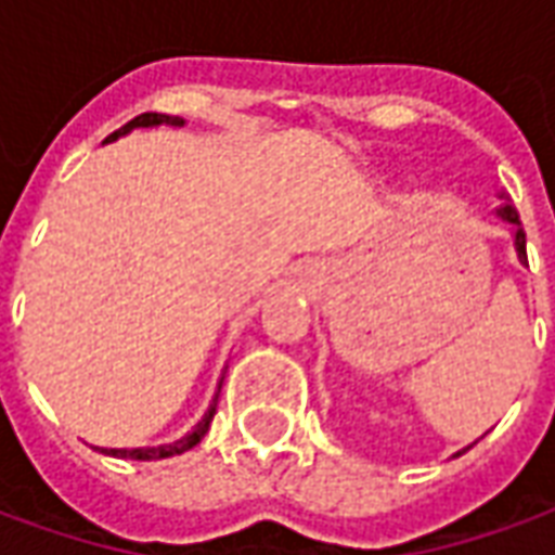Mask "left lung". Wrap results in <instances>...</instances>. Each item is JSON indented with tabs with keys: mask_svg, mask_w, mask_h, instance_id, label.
Segmentation results:
<instances>
[{
	"mask_svg": "<svg viewBox=\"0 0 555 555\" xmlns=\"http://www.w3.org/2000/svg\"><path fill=\"white\" fill-rule=\"evenodd\" d=\"M496 214H500L502 219H508V222H514V225H517V231H514V246H517V258H520V261H526V231L520 229V217H517V210H514L512 205H502Z\"/></svg>",
	"mask_w": 555,
	"mask_h": 555,
	"instance_id": "left-lung-1",
	"label": "left lung"
}]
</instances>
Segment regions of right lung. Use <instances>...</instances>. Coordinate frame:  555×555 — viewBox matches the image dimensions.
Instances as JSON below:
<instances>
[{
    "instance_id": "add662e5",
    "label": "right lung",
    "mask_w": 555,
    "mask_h": 555,
    "mask_svg": "<svg viewBox=\"0 0 555 555\" xmlns=\"http://www.w3.org/2000/svg\"><path fill=\"white\" fill-rule=\"evenodd\" d=\"M157 125H183L181 118H171V115H159V113H142L137 115L133 121H127L121 130H115L113 137L109 139H118V137H125V133H130L133 127H157ZM219 389H222V384H219ZM217 401H219V392L217 398H214V404H210V410L205 413V418L195 425L186 437H181V440H175L169 442V446H157V449H103L106 454H115V457H133V461H159V457H171V454H183V452H190L193 449L195 442H202V437L207 434V428H210V422H214V413H217Z\"/></svg>"
}]
</instances>
